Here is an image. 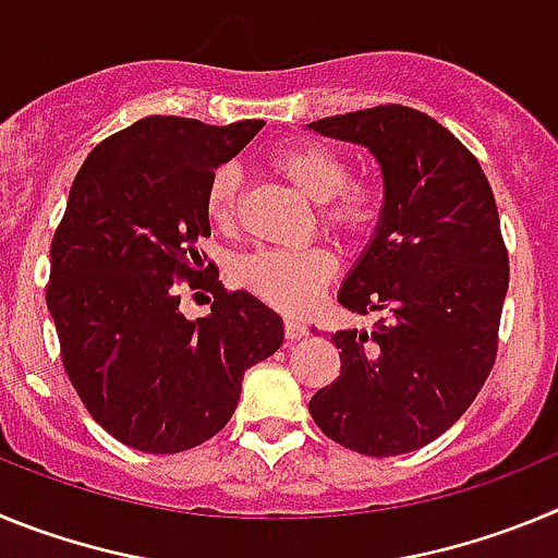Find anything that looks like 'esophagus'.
<instances>
[{"label": "esophagus", "mask_w": 558, "mask_h": 558, "mask_svg": "<svg viewBox=\"0 0 558 558\" xmlns=\"http://www.w3.org/2000/svg\"><path fill=\"white\" fill-rule=\"evenodd\" d=\"M307 335V327L302 322H284V338L288 340H299Z\"/></svg>", "instance_id": "34e87169"}]
</instances>
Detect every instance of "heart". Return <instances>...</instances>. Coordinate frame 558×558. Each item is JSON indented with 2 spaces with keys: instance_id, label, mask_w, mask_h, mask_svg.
Wrapping results in <instances>:
<instances>
[{
  "instance_id": "b5f03b06",
  "label": "heart",
  "mask_w": 558,
  "mask_h": 558,
  "mask_svg": "<svg viewBox=\"0 0 558 558\" xmlns=\"http://www.w3.org/2000/svg\"><path fill=\"white\" fill-rule=\"evenodd\" d=\"M284 181L322 204V220L343 240H366L383 220V192L372 181L349 179L347 156L324 142H284L268 156ZM206 220L218 231H234L243 215V181L234 165L211 172L204 190ZM338 274L324 248L256 251L236 265V284L279 313H307Z\"/></svg>"
}]
</instances>
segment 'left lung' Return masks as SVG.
Segmentation results:
<instances>
[{
	"label": "left lung",
	"instance_id": "left-lung-1",
	"mask_svg": "<svg viewBox=\"0 0 558 558\" xmlns=\"http://www.w3.org/2000/svg\"><path fill=\"white\" fill-rule=\"evenodd\" d=\"M374 153L386 204L340 288L374 332L340 329V377L310 399L324 436L360 456L430 445L475 402L497 357L509 251L492 186L461 142L416 108L374 106L313 122Z\"/></svg>",
	"mask_w": 558,
	"mask_h": 558
}]
</instances>
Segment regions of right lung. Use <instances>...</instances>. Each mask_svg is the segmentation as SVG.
<instances>
[{"label":"right lung","instance_id":"obj_1","mask_svg":"<svg viewBox=\"0 0 558 558\" xmlns=\"http://www.w3.org/2000/svg\"><path fill=\"white\" fill-rule=\"evenodd\" d=\"M263 125L145 117L102 140L72 181L47 307L69 383L133 450L170 456L209 441L234 413L243 374L282 347V318L226 290L198 251L211 234L206 181ZM181 281L213 290L209 316L180 315Z\"/></svg>","mask_w":558,"mask_h":558}]
</instances>
